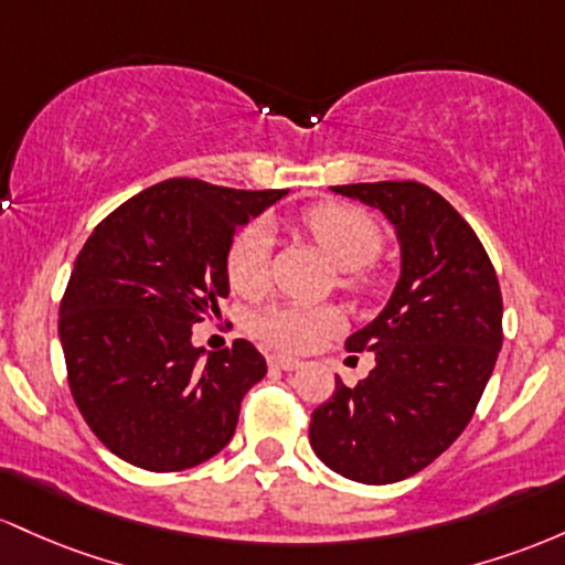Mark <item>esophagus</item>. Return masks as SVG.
Masks as SVG:
<instances>
[{
    "label": "esophagus",
    "instance_id": "1",
    "mask_svg": "<svg viewBox=\"0 0 565 565\" xmlns=\"http://www.w3.org/2000/svg\"><path fill=\"white\" fill-rule=\"evenodd\" d=\"M269 365L277 367V371H296L301 365V360L288 358V354H269Z\"/></svg>",
    "mask_w": 565,
    "mask_h": 565
}]
</instances>
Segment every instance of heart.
<instances>
[{"mask_svg": "<svg viewBox=\"0 0 565 565\" xmlns=\"http://www.w3.org/2000/svg\"><path fill=\"white\" fill-rule=\"evenodd\" d=\"M303 226L328 258L344 269L347 285L363 282V266L382 250V232L365 211L344 202H322L303 213ZM269 262V230L253 221L237 232L226 253V277L239 294H258ZM344 328V315L335 307L309 303H277L253 317V333L280 352H307L322 339Z\"/></svg>", "mask_w": 565, "mask_h": 565, "instance_id": "obj_1", "label": "heart"}]
</instances>
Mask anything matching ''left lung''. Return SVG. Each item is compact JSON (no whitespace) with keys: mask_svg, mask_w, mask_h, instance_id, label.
Segmentation results:
<instances>
[{"mask_svg":"<svg viewBox=\"0 0 565 565\" xmlns=\"http://www.w3.org/2000/svg\"><path fill=\"white\" fill-rule=\"evenodd\" d=\"M395 226L401 277L376 320L347 339L376 365L358 386L335 376L309 443L333 472L367 486L411 478L470 424L502 350V290L472 226L419 181L331 186Z\"/></svg>","mask_w":565,"mask_h":565,"instance_id":"1","label":"left lung"}]
</instances>
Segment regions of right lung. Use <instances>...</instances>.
I'll return each mask as SVG.
<instances>
[{
    "instance_id": "obj_1",
    "label": "right lung",
    "mask_w": 565,
    "mask_h": 565,
    "mask_svg": "<svg viewBox=\"0 0 565 565\" xmlns=\"http://www.w3.org/2000/svg\"><path fill=\"white\" fill-rule=\"evenodd\" d=\"M285 194L170 179L122 202L87 237L58 333L74 403L114 456L179 472L232 440L266 360L245 339L205 354L192 326L230 296L234 234Z\"/></svg>"
}]
</instances>
